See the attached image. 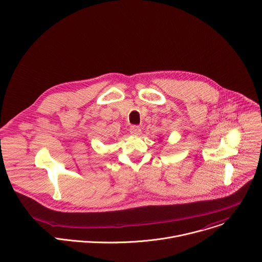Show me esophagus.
Wrapping results in <instances>:
<instances>
[{"label": "esophagus", "mask_w": 262, "mask_h": 262, "mask_svg": "<svg viewBox=\"0 0 262 262\" xmlns=\"http://www.w3.org/2000/svg\"><path fill=\"white\" fill-rule=\"evenodd\" d=\"M130 133L132 135H140L141 134V129L139 126H132L130 128Z\"/></svg>", "instance_id": "obj_1"}]
</instances>
